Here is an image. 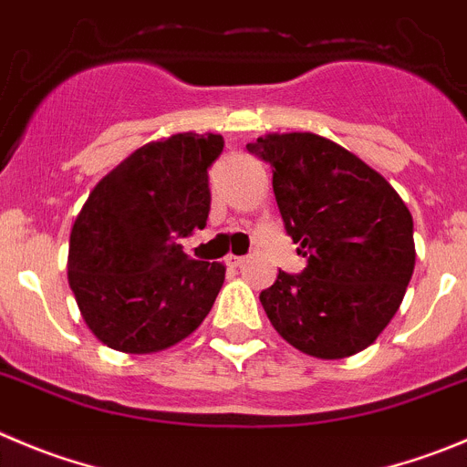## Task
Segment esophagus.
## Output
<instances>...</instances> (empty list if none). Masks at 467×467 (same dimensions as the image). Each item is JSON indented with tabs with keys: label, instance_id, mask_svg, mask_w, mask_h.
<instances>
[{
	"label": "esophagus",
	"instance_id": "1",
	"mask_svg": "<svg viewBox=\"0 0 467 467\" xmlns=\"http://www.w3.org/2000/svg\"><path fill=\"white\" fill-rule=\"evenodd\" d=\"M244 263H246L244 255H228V258H225V265H228V267H242Z\"/></svg>",
	"mask_w": 467,
	"mask_h": 467
}]
</instances>
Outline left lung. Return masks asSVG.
Returning a JSON list of instances; mask_svg holds the SVG:
<instances>
[{
	"label": "left lung",
	"instance_id": "left-lung-1",
	"mask_svg": "<svg viewBox=\"0 0 467 467\" xmlns=\"http://www.w3.org/2000/svg\"><path fill=\"white\" fill-rule=\"evenodd\" d=\"M246 150L272 165L285 233L306 258L260 293L278 334L317 359L371 346L415 269L412 216L380 172L316 133H269Z\"/></svg>",
	"mask_w": 467,
	"mask_h": 467
}]
</instances>
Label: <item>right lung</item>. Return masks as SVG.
Instances as JSON below:
<instances>
[{
    "label": "right lung",
    "instance_id": "add662e5",
    "mask_svg": "<svg viewBox=\"0 0 467 467\" xmlns=\"http://www.w3.org/2000/svg\"><path fill=\"white\" fill-rule=\"evenodd\" d=\"M216 133L147 142L103 177L78 213L68 285L103 346L147 355L193 334L225 281L221 263L191 260L180 237L207 225Z\"/></svg>",
    "mask_w": 467,
    "mask_h": 467
}]
</instances>
